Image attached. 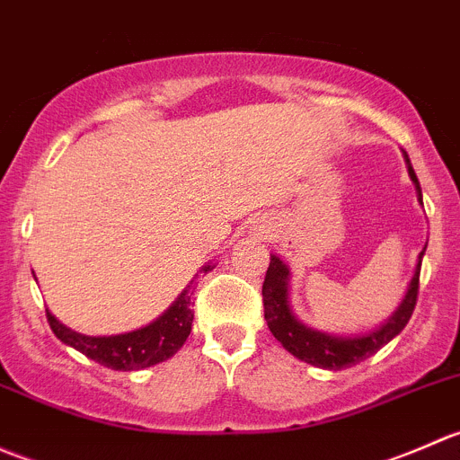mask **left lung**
Returning <instances> with one entry per match:
<instances>
[{
    "instance_id": "1",
    "label": "left lung",
    "mask_w": 460,
    "mask_h": 460,
    "mask_svg": "<svg viewBox=\"0 0 460 460\" xmlns=\"http://www.w3.org/2000/svg\"><path fill=\"white\" fill-rule=\"evenodd\" d=\"M407 171L414 182L416 191H419V200L423 204V191H420L419 178H416L411 162L405 153ZM420 252L419 264H416V273L410 282L405 298L398 305L396 312L387 318V323L380 324L374 332L363 333V336H332V333L318 332V329L307 327L294 316L289 307V298H287V285H289V269L285 267L278 256H271L269 262L267 276L262 282V303H264V320H267L269 329L276 336V341L285 347L289 354L296 358L305 360V363L314 365V367L323 369H345L351 365H358L360 360L374 356L380 347L387 345L392 338L405 329L410 323L411 314H414L416 298H419V276H420V260H423Z\"/></svg>"
}]
</instances>
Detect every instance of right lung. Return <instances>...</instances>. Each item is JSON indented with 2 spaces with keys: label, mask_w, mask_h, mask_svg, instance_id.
Returning <instances> with one entry per match:
<instances>
[{
  "label": "right lung",
  "mask_w": 460,
  "mask_h": 460,
  "mask_svg": "<svg viewBox=\"0 0 460 460\" xmlns=\"http://www.w3.org/2000/svg\"><path fill=\"white\" fill-rule=\"evenodd\" d=\"M202 271H211V264L202 267ZM191 291L184 289L180 298L162 314L160 318L153 320L146 327L136 329L128 333H118V336H84L66 324L59 323L53 314L46 309L50 329L64 345L82 351L86 358L104 365V367L115 369V372H137L151 365L162 363L171 358L180 347L187 342L193 324L191 309Z\"/></svg>",
  "instance_id": "1"
}]
</instances>
